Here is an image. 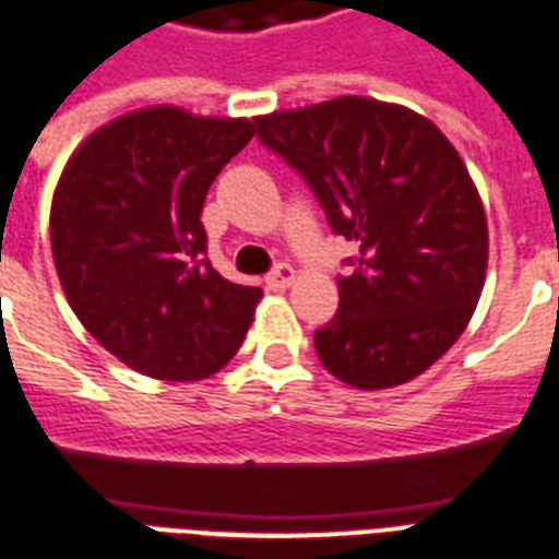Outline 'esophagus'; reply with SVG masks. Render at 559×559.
Instances as JSON below:
<instances>
[{
	"mask_svg": "<svg viewBox=\"0 0 559 559\" xmlns=\"http://www.w3.org/2000/svg\"><path fill=\"white\" fill-rule=\"evenodd\" d=\"M294 280H297V271H294L292 265H276L274 271L265 276V283L271 285V288H288Z\"/></svg>",
	"mask_w": 559,
	"mask_h": 559,
	"instance_id": "1",
	"label": "esophagus"
}]
</instances>
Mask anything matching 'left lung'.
Masks as SVG:
<instances>
[{
	"label": "left lung",
	"instance_id": "8db88e82",
	"mask_svg": "<svg viewBox=\"0 0 559 559\" xmlns=\"http://www.w3.org/2000/svg\"><path fill=\"white\" fill-rule=\"evenodd\" d=\"M257 128L358 245L338 311L314 332L323 367L358 391L417 379L461 338L487 276V215L455 145L365 95L274 110Z\"/></svg>",
	"mask_w": 559,
	"mask_h": 559
}]
</instances>
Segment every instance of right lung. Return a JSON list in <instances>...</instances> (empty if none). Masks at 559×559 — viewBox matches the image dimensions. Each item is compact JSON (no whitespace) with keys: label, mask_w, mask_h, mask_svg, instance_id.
<instances>
[{"label":"right lung","mask_w":559,"mask_h":559,"mask_svg":"<svg viewBox=\"0 0 559 559\" xmlns=\"http://www.w3.org/2000/svg\"><path fill=\"white\" fill-rule=\"evenodd\" d=\"M253 133L250 119L157 104L102 124L63 166L49 218L60 285L86 332L136 373L201 382L248 335L262 288L203 259L201 212Z\"/></svg>","instance_id":"right-lung-1"}]
</instances>
